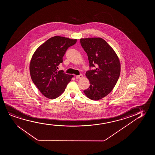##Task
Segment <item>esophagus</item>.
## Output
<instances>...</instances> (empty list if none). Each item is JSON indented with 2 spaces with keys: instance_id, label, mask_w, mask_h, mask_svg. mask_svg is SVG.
<instances>
[{
  "instance_id": "obj_1",
  "label": "esophagus",
  "mask_w": 155,
  "mask_h": 155,
  "mask_svg": "<svg viewBox=\"0 0 155 155\" xmlns=\"http://www.w3.org/2000/svg\"><path fill=\"white\" fill-rule=\"evenodd\" d=\"M83 74H81L80 75H78V76H76V78L77 79H79L82 78H83Z\"/></svg>"
}]
</instances>
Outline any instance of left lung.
I'll return each mask as SVG.
<instances>
[{
	"label": "left lung",
	"instance_id": "8db88e82",
	"mask_svg": "<svg viewBox=\"0 0 155 155\" xmlns=\"http://www.w3.org/2000/svg\"><path fill=\"white\" fill-rule=\"evenodd\" d=\"M81 47L87 53L90 67L96 69L86 72L89 88L84 91L92 100H101L112 91L119 79L121 64L112 48L101 38H81Z\"/></svg>",
	"mask_w": 155,
	"mask_h": 155
}]
</instances>
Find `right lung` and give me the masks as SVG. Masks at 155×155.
Here are the masks:
<instances>
[{"instance_id":"1","label":"right lung","mask_w":155,"mask_h":155,"mask_svg":"<svg viewBox=\"0 0 155 155\" xmlns=\"http://www.w3.org/2000/svg\"><path fill=\"white\" fill-rule=\"evenodd\" d=\"M76 42L77 39L53 36L41 45L32 55L31 77L43 95L48 98L54 99L61 95L74 77L58 69L67 50Z\"/></svg>"}]
</instances>
